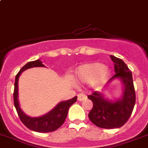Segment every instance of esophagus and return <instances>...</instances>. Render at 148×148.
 Segmentation results:
<instances>
[{"label": "esophagus", "mask_w": 148, "mask_h": 148, "mask_svg": "<svg viewBox=\"0 0 148 148\" xmlns=\"http://www.w3.org/2000/svg\"><path fill=\"white\" fill-rule=\"evenodd\" d=\"M86 99V94H78V100L80 101V102L84 101Z\"/></svg>", "instance_id": "34e87169"}]
</instances>
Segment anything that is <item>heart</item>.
<instances>
[{"instance_id":"heart-1","label":"heart","mask_w":148,"mask_h":148,"mask_svg":"<svg viewBox=\"0 0 148 148\" xmlns=\"http://www.w3.org/2000/svg\"><path fill=\"white\" fill-rule=\"evenodd\" d=\"M108 75V69L98 62L83 64L76 71L78 81L85 84L94 83V84H100L106 80Z\"/></svg>"}]
</instances>
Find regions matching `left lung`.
Returning a JSON list of instances; mask_svg holds the SVG:
<instances>
[{"label":"left lung","mask_w":148,"mask_h":148,"mask_svg":"<svg viewBox=\"0 0 148 148\" xmlns=\"http://www.w3.org/2000/svg\"><path fill=\"white\" fill-rule=\"evenodd\" d=\"M110 58L114 63L115 74L110 81L115 78L121 79L124 86L123 97L112 102L104 99L98 92H93L88 96L93 102L88 118L95 126L102 129H115L123 126L130 118L136 102L132 72L122 60L112 55Z\"/></svg>","instance_id":"obj_1"}]
</instances>
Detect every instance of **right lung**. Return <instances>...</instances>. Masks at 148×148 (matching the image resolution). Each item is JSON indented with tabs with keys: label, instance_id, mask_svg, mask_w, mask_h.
I'll list each match as a JSON object with an SVG mask.
<instances>
[{
	"label": "right lung",
	"instance_id": "right-lung-1",
	"mask_svg": "<svg viewBox=\"0 0 148 148\" xmlns=\"http://www.w3.org/2000/svg\"><path fill=\"white\" fill-rule=\"evenodd\" d=\"M36 67H44L39 60L27 63L21 68L15 78L14 90V104L21 121L26 127L34 132L40 133H48L58 129L64 123L68 112V109L77 100V97L70 100L60 102L55 108L47 113L38 118H31L25 115L19 107L18 102V80L22 72L28 68Z\"/></svg>",
	"mask_w": 148,
	"mask_h": 148
}]
</instances>
